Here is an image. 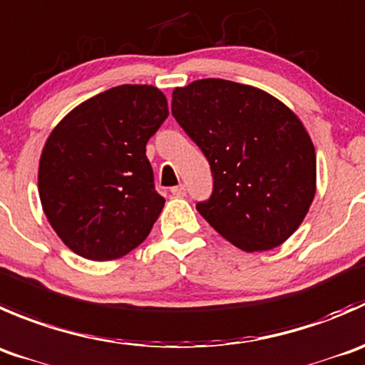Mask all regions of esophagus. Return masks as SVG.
<instances>
[{
    "label": "esophagus",
    "mask_w": 365,
    "mask_h": 365,
    "mask_svg": "<svg viewBox=\"0 0 365 365\" xmlns=\"http://www.w3.org/2000/svg\"><path fill=\"white\" fill-rule=\"evenodd\" d=\"M170 191L174 197H184V195H186V186H184V184H179V186L172 187Z\"/></svg>",
    "instance_id": "34e87169"
}]
</instances>
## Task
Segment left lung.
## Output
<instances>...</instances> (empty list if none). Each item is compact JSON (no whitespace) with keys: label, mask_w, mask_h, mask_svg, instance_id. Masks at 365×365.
I'll list each match as a JSON object with an SVG mask.
<instances>
[{"label":"left lung","mask_w":365,"mask_h":365,"mask_svg":"<svg viewBox=\"0 0 365 365\" xmlns=\"http://www.w3.org/2000/svg\"><path fill=\"white\" fill-rule=\"evenodd\" d=\"M172 115L207 158L212 193L197 211L234 247L282 245L316 193V150L300 118L250 85L207 78L172 93Z\"/></svg>","instance_id":"obj_1"}]
</instances>
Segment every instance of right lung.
Here are the masks:
<instances>
[{"label": "right lung", "mask_w": 365, "mask_h": 365, "mask_svg": "<svg viewBox=\"0 0 365 365\" xmlns=\"http://www.w3.org/2000/svg\"><path fill=\"white\" fill-rule=\"evenodd\" d=\"M168 117L150 85H120L85 101L53 129L38 165L42 209L58 237L90 261L138 247L165 205L145 145Z\"/></svg>", "instance_id": "right-lung-1"}]
</instances>
